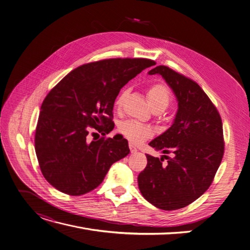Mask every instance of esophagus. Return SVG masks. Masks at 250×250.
Listing matches in <instances>:
<instances>
[{
    "label": "esophagus",
    "mask_w": 250,
    "mask_h": 250,
    "mask_svg": "<svg viewBox=\"0 0 250 250\" xmlns=\"http://www.w3.org/2000/svg\"><path fill=\"white\" fill-rule=\"evenodd\" d=\"M128 147H129V150H131L132 153H137V152H138V149L133 144H129Z\"/></svg>",
    "instance_id": "1"
}]
</instances>
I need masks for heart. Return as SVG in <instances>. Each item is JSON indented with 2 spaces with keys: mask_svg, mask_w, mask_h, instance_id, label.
<instances>
[{
  "mask_svg": "<svg viewBox=\"0 0 250 250\" xmlns=\"http://www.w3.org/2000/svg\"><path fill=\"white\" fill-rule=\"evenodd\" d=\"M148 100L153 108V110H165L168 106L171 100V94L167 86L164 83H154L148 89L147 92ZM127 96V90H123L117 96L115 100V107L121 109L125 100ZM119 132H121L127 140L133 143H140L146 140L152 135V129L140 124L136 121H125L119 125Z\"/></svg>",
  "mask_w": 250,
  "mask_h": 250,
  "instance_id": "b5f03b06",
  "label": "heart"
}]
</instances>
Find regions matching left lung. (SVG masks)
I'll use <instances>...</instances> for the list:
<instances>
[{"instance_id":"left-lung-1","label":"left lung","mask_w":250,"mask_h":250,"mask_svg":"<svg viewBox=\"0 0 250 250\" xmlns=\"http://www.w3.org/2000/svg\"><path fill=\"white\" fill-rule=\"evenodd\" d=\"M148 74H159L178 101L172 125L149 143L171 157L146 155L147 167L138 176L143 197L155 208L176 210L208 190L224 155L221 116L199 84L164 65ZM168 159L167 164L162 162Z\"/></svg>"}]
</instances>
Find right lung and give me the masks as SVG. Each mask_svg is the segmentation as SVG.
Masks as SVG:
<instances>
[{
    "mask_svg": "<svg viewBox=\"0 0 250 250\" xmlns=\"http://www.w3.org/2000/svg\"><path fill=\"white\" fill-rule=\"evenodd\" d=\"M155 62L115 58L83 64L50 91L41 106L36 153L42 176L65 194L98 187L114 162L129 153L122 135L88 140L91 127L109 134L114 101L123 86Z\"/></svg>",
    "mask_w": 250,
    "mask_h": 250,
    "instance_id": "add662e5",
    "label": "right lung"
}]
</instances>
